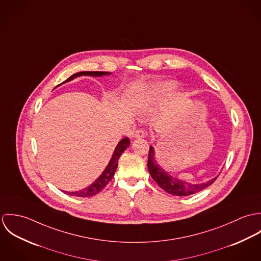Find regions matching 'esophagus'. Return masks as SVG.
Here are the masks:
<instances>
[{
  "label": "esophagus",
  "instance_id": "esophagus-1",
  "mask_svg": "<svg viewBox=\"0 0 261 261\" xmlns=\"http://www.w3.org/2000/svg\"><path fill=\"white\" fill-rule=\"evenodd\" d=\"M146 137V133L142 129H138L135 132L134 134V138L135 139H141V138H145Z\"/></svg>",
  "mask_w": 261,
  "mask_h": 261
}]
</instances>
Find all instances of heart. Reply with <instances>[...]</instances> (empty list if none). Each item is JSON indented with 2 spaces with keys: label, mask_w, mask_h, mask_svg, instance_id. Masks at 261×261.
<instances>
[{
  "label": "heart",
  "mask_w": 261,
  "mask_h": 261,
  "mask_svg": "<svg viewBox=\"0 0 261 261\" xmlns=\"http://www.w3.org/2000/svg\"><path fill=\"white\" fill-rule=\"evenodd\" d=\"M175 87V84L173 82H165L162 84H158V85H153L151 87H148L147 89H145L141 95H140V102L142 106L146 107L149 103H150L155 96H158L159 94H162L165 91H168L170 89H173Z\"/></svg>",
  "instance_id": "b5f03b06"
}]
</instances>
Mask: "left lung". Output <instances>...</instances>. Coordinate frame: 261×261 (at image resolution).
I'll use <instances>...</instances> for the list:
<instances>
[{
	"label": "left lung",
	"mask_w": 261,
	"mask_h": 261,
	"mask_svg": "<svg viewBox=\"0 0 261 261\" xmlns=\"http://www.w3.org/2000/svg\"><path fill=\"white\" fill-rule=\"evenodd\" d=\"M148 169L153 181H155L156 184L163 190H165L166 192L174 196H189V195L196 194L206 189L207 187L212 185L215 182V180L218 178L217 176L216 178L211 179L206 183L192 184V183H188L186 181L180 180L176 177H173L170 174H168L164 169H162L159 166V164L155 162L154 150L151 146L149 147Z\"/></svg>",
	"instance_id": "8db88e82"
}]
</instances>
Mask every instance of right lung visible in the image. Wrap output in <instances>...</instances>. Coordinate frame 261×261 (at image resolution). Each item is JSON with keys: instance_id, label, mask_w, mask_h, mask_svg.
<instances>
[{"instance_id": "obj_1", "label": "right lung", "mask_w": 261, "mask_h": 261, "mask_svg": "<svg viewBox=\"0 0 261 261\" xmlns=\"http://www.w3.org/2000/svg\"><path fill=\"white\" fill-rule=\"evenodd\" d=\"M111 72H105V71H82V72H78L75 74L71 75L68 79H66L65 81L62 82H68L70 80H73L78 76H82V75H89V76H103V75H110ZM130 145L129 139L128 138H123L122 140H120V142L117 144L116 148L114 149L113 153H112V159L109 163V165L107 166V168L105 169V171L102 172V174L90 185V186L86 187L82 190L76 191V192H64L70 196H75V197H92L96 194H98L100 191H102L105 189V187L109 184V182L112 179V177L114 176L115 170L117 168L118 165V159L121 155V153L128 148V146Z\"/></svg>"}]
</instances>
